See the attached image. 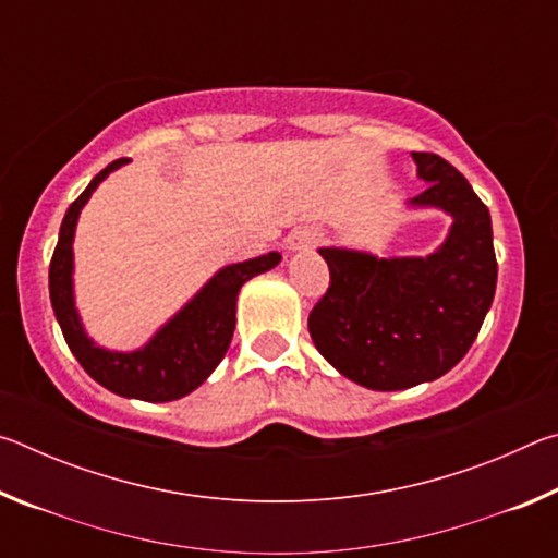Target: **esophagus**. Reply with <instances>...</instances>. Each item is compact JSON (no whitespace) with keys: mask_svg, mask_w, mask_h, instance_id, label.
<instances>
[{"mask_svg":"<svg viewBox=\"0 0 558 558\" xmlns=\"http://www.w3.org/2000/svg\"><path fill=\"white\" fill-rule=\"evenodd\" d=\"M323 239V233L315 231V229H300L295 233L288 235V248L290 251H305V248H313V245Z\"/></svg>","mask_w":558,"mask_h":558,"instance_id":"1","label":"esophagus"}]
</instances>
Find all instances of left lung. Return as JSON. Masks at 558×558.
Listing matches in <instances>:
<instances>
[{"label":"left lung","mask_w":558,"mask_h":558,"mask_svg":"<svg viewBox=\"0 0 558 558\" xmlns=\"http://www.w3.org/2000/svg\"><path fill=\"white\" fill-rule=\"evenodd\" d=\"M411 155L428 182L411 204L452 216L446 243L426 258L319 248L329 288L307 317L317 352L374 391L411 389L448 374L475 342L497 288L487 206L446 159Z\"/></svg>","instance_id":"1"}]
</instances>
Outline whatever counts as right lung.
<instances>
[{
	"label": "right lung",
	"instance_id": "add662e5",
	"mask_svg": "<svg viewBox=\"0 0 558 558\" xmlns=\"http://www.w3.org/2000/svg\"><path fill=\"white\" fill-rule=\"evenodd\" d=\"M125 162L128 159H116L93 177L86 192L65 211L49 266V292L65 344L90 379L125 399L162 403L182 399L209 379L231 344L241 286L258 272L276 268L280 253L221 268L143 349L110 352L98 347L83 329L73 302V233L78 214L96 186Z\"/></svg>",
	"mask_w": 558,
	"mask_h": 558
}]
</instances>
